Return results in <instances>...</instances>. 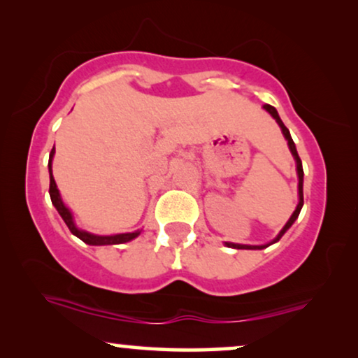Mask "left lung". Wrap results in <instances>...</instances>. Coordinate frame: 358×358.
Here are the masks:
<instances>
[{"instance_id": "left-lung-1", "label": "left lung", "mask_w": 358, "mask_h": 358, "mask_svg": "<svg viewBox=\"0 0 358 358\" xmlns=\"http://www.w3.org/2000/svg\"><path fill=\"white\" fill-rule=\"evenodd\" d=\"M264 109H266L268 114H271L273 119L277 120V124L280 125V129H282V131H283V135H285V138H287V141H288V146H290V151H292V155L295 156V161H296V173H298V195H300V202H298V205H296V210L295 212H293V215L290 217V220H288L287 222V224L285 227L282 228V231L278 233V236L273 239V241L271 243V244H273V243H277L278 239H280L283 234H285V231L288 228L292 227L293 223H295V220L298 218V215H300V210H301V207H303V166H301V159H300V156H298V153H296V148H295V143H293V140H292V136H290V131H288V129L285 125H283V122L280 120V117H278V112L275 110V107H272V106H268V104H266L264 106ZM227 246H229V248H234V249H264V248H267V246H246V244H234V243H227Z\"/></svg>"}]
</instances>
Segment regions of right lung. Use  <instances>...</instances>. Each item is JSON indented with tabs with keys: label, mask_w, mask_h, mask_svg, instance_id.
Segmentation results:
<instances>
[{
	"label": "right lung",
	"mask_w": 358,
	"mask_h": 358,
	"mask_svg": "<svg viewBox=\"0 0 358 358\" xmlns=\"http://www.w3.org/2000/svg\"><path fill=\"white\" fill-rule=\"evenodd\" d=\"M53 153H55V146H53V150L50 151V158H48V171H50V189H48V192H50L52 203L55 205V208L58 210V213H60V217L63 218V222L66 223L68 229H70V231L75 234L76 238H80L81 241H85L86 244H91V246H104V244H122V243L131 241V239L138 236L140 231L114 234V236H96V234L86 233V231H83V229H78L75 227V222H73V217H71L70 210H68L65 207V203L62 202L60 192H58L55 179H53V176H52V158H53Z\"/></svg>",
	"instance_id": "add662e5"
}]
</instances>
